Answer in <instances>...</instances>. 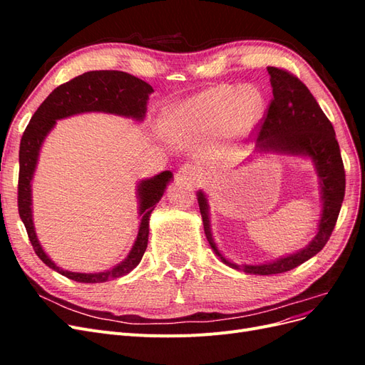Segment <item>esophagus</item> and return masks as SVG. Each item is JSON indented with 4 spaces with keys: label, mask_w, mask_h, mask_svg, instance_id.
I'll return each mask as SVG.
<instances>
[{
    "label": "esophagus",
    "mask_w": 365,
    "mask_h": 365,
    "mask_svg": "<svg viewBox=\"0 0 365 365\" xmlns=\"http://www.w3.org/2000/svg\"><path fill=\"white\" fill-rule=\"evenodd\" d=\"M178 175L181 176L182 180L195 182V181H197V180L201 178L202 173H201L200 165L192 164V163H187V164H182V165H181L180 170H178Z\"/></svg>",
    "instance_id": "esophagus-1"
}]
</instances>
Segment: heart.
Returning <instances> with one entry per match:
<instances>
[{
  "label": "heart",
  "mask_w": 365,
  "mask_h": 365,
  "mask_svg": "<svg viewBox=\"0 0 365 365\" xmlns=\"http://www.w3.org/2000/svg\"><path fill=\"white\" fill-rule=\"evenodd\" d=\"M263 114V94L251 85L212 86L173 109L180 141L197 145L216 135L217 152L233 149L247 138L259 126Z\"/></svg>",
  "instance_id": "1"
}]
</instances>
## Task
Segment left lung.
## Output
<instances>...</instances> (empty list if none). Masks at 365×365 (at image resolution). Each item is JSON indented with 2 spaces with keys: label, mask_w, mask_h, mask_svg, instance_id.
<instances>
[{
  "label": "left lung",
  "mask_w": 365,
  "mask_h": 365,
  "mask_svg": "<svg viewBox=\"0 0 365 365\" xmlns=\"http://www.w3.org/2000/svg\"><path fill=\"white\" fill-rule=\"evenodd\" d=\"M267 70L271 76L272 101L260 126L256 152L304 157L314 163L319 180V195H322L319 196L322 217L318 220L315 237L304 248L288 256L272 262L239 267L217 250L210 224L207 195L202 190L196 193L205 236L216 256L230 268L257 275L291 271L322 251L335 228L346 192L344 164H342L335 130L323 109L317 103L315 97L294 74L275 67H268Z\"/></svg>",
  "instance_id": "obj_1"
}]
</instances>
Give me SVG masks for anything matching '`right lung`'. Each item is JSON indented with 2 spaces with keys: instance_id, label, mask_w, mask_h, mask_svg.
Returning a JSON list of instances; mask_svg holds the SVG:
<instances>
[{
  "instance_id": "add662e5",
  "label": "right lung",
  "mask_w": 365,
  "mask_h": 365,
  "mask_svg": "<svg viewBox=\"0 0 365 365\" xmlns=\"http://www.w3.org/2000/svg\"><path fill=\"white\" fill-rule=\"evenodd\" d=\"M153 88L138 77L114 70L88 71L74 77L73 81L58 86L38 111L33 114L19 145V180H18V210L23 220L33 250L38 257L54 269L74 282L79 283H103L113 279L123 277L141 262L148 248L149 219L153 208L160 202L165 187L172 181L170 170H164L152 178L141 180L137 185L138 200V235L128 256L115 267L101 272H73L58 267L43 251L39 244L31 210V180L35 175L39 152L43 140L61 118L83 113H106L134 118L141 121L146 117L149 96Z\"/></svg>"
}]
</instances>
